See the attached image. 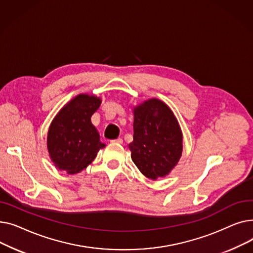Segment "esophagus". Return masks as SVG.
I'll use <instances>...</instances> for the list:
<instances>
[{"label": "esophagus", "instance_id": "1", "mask_svg": "<svg viewBox=\"0 0 253 253\" xmlns=\"http://www.w3.org/2000/svg\"><path fill=\"white\" fill-rule=\"evenodd\" d=\"M113 142H117V143H123V139L122 138H117V139H114V140H112Z\"/></svg>", "mask_w": 253, "mask_h": 253}]
</instances>
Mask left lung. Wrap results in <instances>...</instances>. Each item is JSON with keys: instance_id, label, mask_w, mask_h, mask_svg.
<instances>
[{"instance_id": "left-lung-1", "label": "left lung", "mask_w": 253, "mask_h": 253, "mask_svg": "<svg viewBox=\"0 0 253 253\" xmlns=\"http://www.w3.org/2000/svg\"><path fill=\"white\" fill-rule=\"evenodd\" d=\"M131 159L141 173L151 179L165 177L178 163L182 133L169 106L157 98L135 106Z\"/></svg>"}]
</instances>
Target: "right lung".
<instances>
[{"label":"right lung","mask_w":253,"mask_h":253,"mask_svg":"<svg viewBox=\"0 0 253 253\" xmlns=\"http://www.w3.org/2000/svg\"><path fill=\"white\" fill-rule=\"evenodd\" d=\"M99 97L79 94L59 111L49 127L47 148L55 167L68 174L85 169L105 144L91 123L100 106Z\"/></svg>","instance_id":"1"}]
</instances>
